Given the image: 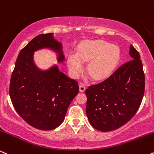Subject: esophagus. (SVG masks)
Instances as JSON below:
<instances>
[{"instance_id":"1","label":"esophagus","mask_w":154,"mask_h":154,"mask_svg":"<svg viewBox=\"0 0 154 154\" xmlns=\"http://www.w3.org/2000/svg\"><path fill=\"white\" fill-rule=\"evenodd\" d=\"M85 90H86V86L83 84H80V86H79V91L81 92H84Z\"/></svg>"}]
</instances>
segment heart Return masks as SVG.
<instances>
[{"label":"heart","instance_id":"heart-1","mask_svg":"<svg viewBox=\"0 0 154 154\" xmlns=\"http://www.w3.org/2000/svg\"><path fill=\"white\" fill-rule=\"evenodd\" d=\"M120 59V48L102 39L84 42L76 53H70L67 66L73 78H77L84 69V63L88 62L87 73L94 80H102L109 75Z\"/></svg>","mask_w":154,"mask_h":154}]
</instances>
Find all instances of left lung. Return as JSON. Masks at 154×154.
I'll return each instance as SVG.
<instances>
[{
	"label": "left lung",
	"instance_id": "8db88e82",
	"mask_svg": "<svg viewBox=\"0 0 154 154\" xmlns=\"http://www.w3.org/2000/svg\"><path fill=\"white\" fill-rule=\"evenodd\" d=\"M132 60L111 76L86 90V112L96 130L109 132L127 123L138 111L145 89V76L139 52L130 46Z\"/></svg>",
	"mask_w": 154,
	"mask_h": 154
}]
</instances>
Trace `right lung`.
Masks as SVG:
<instances>
[{
  "mask_svg": "<svg viewBox=\"0 0 154 154\" xmlns=\"http://www.w3.org/2000/svg\"><path fill=\"white\" fill-rule=\"evenodd\" d=\"M42 50L53 52L63 64V44L53 33L34 37L19 52L11 79L9 94L16 111L29 125L50 131L63 123L67 109L79 87L77 81L60 71L57 64L47 69L34 62V53Z\"/></svg>",
  "mask_w": 154,
  "mask_h": 154,
  "instance_id": "1",
  "label": "right lung"
}]
</instances>
